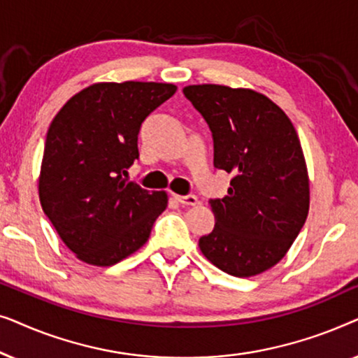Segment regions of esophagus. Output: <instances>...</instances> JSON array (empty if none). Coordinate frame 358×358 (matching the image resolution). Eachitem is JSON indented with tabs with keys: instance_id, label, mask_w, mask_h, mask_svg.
<instances>
[{
	"instance_id": "obj_1",
	"label": "esophagus",
	"mask_w": 358,
	"mask_h": 358,
	"mask_svg": "<svg viewBox=\"0 0 358 358\" xmlns=\"http://www.w3.org/2000/svg\"><path fill=\"white\" fill-rule=\"evenodd\" d=\"M174 199L178 200L179 203H182V205H197L199 203V199L195 197V195H192V194H189V195H174Z\"/></svg>"
}]
</instances>
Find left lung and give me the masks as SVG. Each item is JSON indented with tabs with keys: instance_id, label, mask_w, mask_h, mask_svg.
<instances>
[{
	"instance_id": "1",
	"label": "left lung",
	"mask_w": 358,
	"mask_h": 358,
	"mask_svg": "<svg viewBox=\"0 0 358 358\" xmlns=\"http://www.w3.org/2000/svg\"><path fill=\"white\" fill-rule=\"evenodd\" d=\"M213 136L215 168L233 174L212 199L215 228L199 239L205 257L234 277L266 272L285 256L310 210V179L295 127L267 96L244 87H184Z\"/></svg>"
}]
</instances>
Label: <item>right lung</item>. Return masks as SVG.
Wrapping results in <instances>:
<instances>
[{
    "label": "right lung",
    "instance_id": "add662e5",
    "mask_svg": "<svg viewBox=\"0 0 358 358\" xmlns=\"http://www.w3.org/2000/svg\"><path fill=\"white\" fill-rule=\"evenodd\" d=\"M169 83H96L62 107L38 176L43 213L78 259L109 267L148 241L168 194L127 182L146 117L174 94Z\"/></svg>",
    "mask_w": 358,
    "mask_h": 358
}]
</instances>
